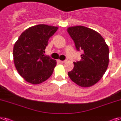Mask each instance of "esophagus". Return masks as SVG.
Here are the masks:
<instances>
[{
  "label": "esophagus",
  "mask_w": 121,
  "mask_h": 121,
  "mask_svg": "<svg viewBox=\"0 0 121 121\" xmlns=\"http://www.w3.org/2000/svg\"><path fill=\"white\" fill-rule=\"evenodd\" d=\"M61 63H65L66 62V60H63V61H61V60H60L59 61Z\"/></svg>",
  "instance_id": "esophagus-1"
}]
</instances>
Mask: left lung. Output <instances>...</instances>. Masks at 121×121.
I'll list each match as a JSON object with an SVG mask.
<instances>
[{
  "mask_svg": "<svg viewBox=\"0 0 121 121\" xmlns=\"http://www.w3.org/2000/svg\"><path fill=\"white\" fill-rule=\"evenodd\" d=\"M67 31L76 50L83 51L81 61L74 62V68L68 72L69 77L78 86L90 87L101 79L107 69L108 46L98 32L85 26L69 27Z\"/></svg>",
  "mask_w": 121,
  "mask_h": 121,
  "instance_id": "1",
  "label": "left lung"
}]
</instances>
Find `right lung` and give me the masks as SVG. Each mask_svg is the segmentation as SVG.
<instances>
[{"label": "right lung", "instance_id": "obj_1", "mask_svg": "<svg viewBox=\"0 0 121 121\" xmlns=\"http://www.w3.org/2000/svg\"><path fill=\"white\" fill-rule=\"evenodd\" d=\"M58 27L39 24L30 27L20 35L13 51V61L18 73L32 84L43 82L52 76L56 60L44 55L48 39Z\"/></svg>", "mask_w": 121, "mask_h": 121}]
</instances>
